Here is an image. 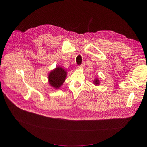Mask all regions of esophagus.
Returning <instances> with one entry per match:
<instances>
[{"label":"esophagus","mask_w":147,"mask_h":147,"mask_svg":"<svg viewBox=\"0 0 147 147\" xmlns=\"http://www.w3.org/2000/svg\"><path fill=\"white\" fill-rule=\"evenodd\" d=\"M84 66H85V62H83V64L81 65H80V68H83V67H84Z\"/></svg>","instance_id":"1"}]
</instances>
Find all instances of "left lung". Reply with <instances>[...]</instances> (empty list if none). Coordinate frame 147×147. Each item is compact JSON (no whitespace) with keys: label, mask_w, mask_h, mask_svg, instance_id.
<instances>
[{"label":"left lung","mask_w":147,"mask_h":147,"mask_svg":"<svg viewBox=\"0 0 147 147\" xmlns=\"http://www.w3.org/2000/svg\"><path fill=\"white\" fill-rule=\"evenodd\" d=\"M94 83L95 84L96 86H98V85H99V80L96 78V79H95L94 80Z\"/></svg>","instance_id":"1"}]
</instances>
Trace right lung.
<instances>
[{
	"label": "right lung",
	"mask_w": 147,
	"mask_h": 147,
	"mask_svg": "<svg viewBox=\"0 0 147 147\" xmlns=\"http://www.w3.org/2000/svg\"><path fill=\"white\" fill-rule=\"evenodd\" d=\"M67 76V72L64 68L57 67L48 75V81L50 86L55 89H59L64 82Z\"/></svg>",
	"instance_id": "add662e5"
}]
</instances>
